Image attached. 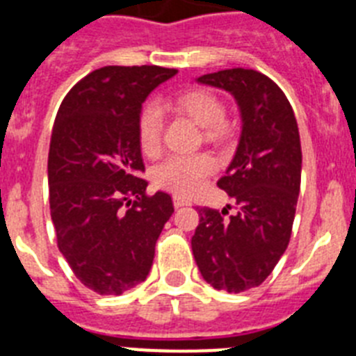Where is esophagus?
I'll return each mask as SVG.
<instances>
[{
  "instance_id": "esophagus-1",
  "label": "esophagus",
  "mask_w": 356,
  "mask_h": 356,
  "mask_svg": "<svg viewBox=\"0 0 356 356\" xmlns=\"http://www.w3.org/2000/svg\"><path fill=\"white\" fill-rule=\"evenodd\" d=\"M172 203H175L176 209H180V207L191 205V201L185 200V197H181V196H172Z\"/></svg>"
}]
</instances>
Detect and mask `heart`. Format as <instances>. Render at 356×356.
Returning a JSON list of instances; mask_svg holds the SVG:
<instances>
[{
  "label": "heart",
  "mask_w": 356,
  "mask_h": 356,
  "mask_svg": "<svg viewBox=\"0 0 356 356\" xmlns=\"http://www.w3.org/2000/svg\"><path fill=\"white\" fill-rule=\"evenodd\" d=\"M175 105L194 119L197 124L205 127V137L209 140H221L228 131L225 121V105L216 94L203 89L185 90L178 94ZM163 118L162 110L156 103H147L143 106L137 122V137L139 146L146 155H155L160 149L162 140ZM213 159L207 153H175L159 162L153 168V181L156 187L168 188L180 196H188L207 176L213 171Z\"/></svg>",
  "instance_id": "b5f03b06"
}]
</instances>
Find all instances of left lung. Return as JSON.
I'll return each mask as SVG.
<instances>
[{"mask_svg":"<svg viewBox=\"0 0 356 356\" xmlns=\"http://www.w3.org/2000/svg\"><path fill=\"white\" fill-rule=\"evenodd\" d=\"M197 81L234 94L242 135L226 175L217 181L234 197L237 212L197 209L193 253L207 284L242 292L262 285L291 241L301 185L300 130L284 90L262 72L225 69Z\"/></svg>","mask_w":356,"mask_h":356,"instance_id":"1","label":"left lung"}]
</instances>
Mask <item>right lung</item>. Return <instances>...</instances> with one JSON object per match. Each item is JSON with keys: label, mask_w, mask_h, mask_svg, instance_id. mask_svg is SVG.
I'll return each instance as SVG.
<instances>
[{"label": "right lung", "mask_w": 356, "mask_h": 356, "mask_svg": "<svg viewBox=\"0 0 356 356\" xmlns=\"http://www.w3.org/2000/svg\"><path fill=\"white\" fill-rule=\"evenodd\" d=\"M159 65H105L62 102L48 155L56 246L81 284L119 296L144 282L175 212L169 194L146 193L137 122L147 94L176 74Z\"/></svg>", "instance_id": "1"}]
</instances>
